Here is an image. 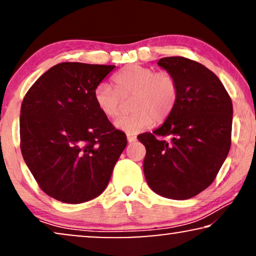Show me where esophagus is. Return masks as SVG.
<instances>
[{
    "label": "esophagus",
    "mask_w": 256,
    "mask_h": 256,
    "mask_svg": "<svg viewBox=\"0 0 256 256\" xmlns=\"http://www.w3.org/2000/svg\"><path fill=\"white\" fill-rule=\"evenodd\" d=\"M127 141H128V143L135 142L136 141V136H134V135H127Z\"/></svg>",
    "instance_id": "obj_1"
}]
</instances>
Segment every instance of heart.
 I'll use <instances>...</instances> for the list:
<instances>
[{"mask_svg": "<svg viewBox=\"0 0 256 256\" xmlns=\"http://www.w3.org/2000/svg\"><path fill=\"white\" fill-rule=\"evenodd\" d=\"M115 90L107 84L94 90V102L107 118L120 115L124 102L132 98V113L115 121V127L128 135H136L155 122H163L172 114L178 102V82L170 72H155L141 65H129L113 78Z\"/></svg>", "mask_w": 256, "mask_h": 256, "instance_id": "heart-1", "label": "heart"}]
</instances>
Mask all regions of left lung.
<instances>
[{
    "instance_id": "8db88e82",
    "label": "left lung",
    "mask_w": 256,
    "mask_h": 256,
    "mask_svg": "<svg viewBox=\"0 0 256 256\" xmlns=\"http://www.w3.org/2000/svg\"><path fill=\"white\" fill-rule=\"evenodd\" d=\"M157 64L176 78L180 96L164 124L138 138L146 149L143 171L154 192L184 200L208 188L225 162L233 104L218 76L204 65L184 57L162 58Z\"/></svg>"
}]
</instances>
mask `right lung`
I'll return each instance as SVG.
<instances>
[{
    "label": "right lung",
    "mask_w": 256,
    "mask_h": 256,
    "mask_svg": "<svg viewBox=\"0 0 256 256\" xmlns=\"http://www.w3.org/2000/svg\"><path fill=\"white\" fill-rule=\"evenodd\" d=\"M114 65L60 62L30 87L20 107V152L42 190L68 204L107 188L127 138L94 102Z\"/></svg>",
    "instance_id": "obj_1"
}]
</instances>
